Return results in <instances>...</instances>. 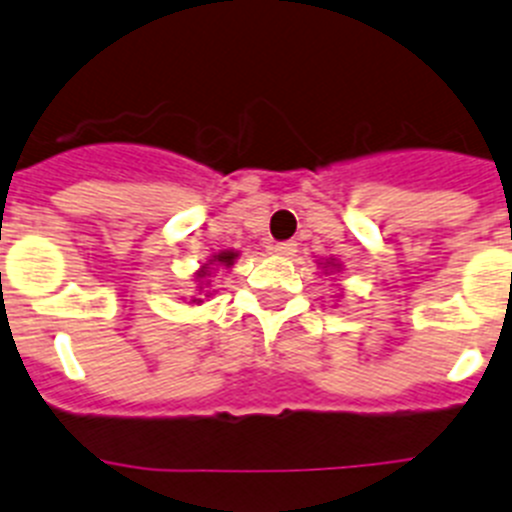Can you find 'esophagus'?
<instances>
[{
    "mask_svg": "<svg viewBox=\"0 0 512 512\" xmlns=\"http://www.w3.org/2000/svg\"><path fill=\"white\" fill-rule=\"evenodd\" d=\"M274 253H277V256H284V259H289V256H295L297 253V243L279 241L277 246H274Z\"/></svg>",
    "mask_w": 512,
    "mask_h": 512,
    "instance_id": "1",
    "label": "esophagus"
}]
</instances>
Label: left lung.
Listing matches in <instances>:
<instances>
[{
	"instance_id": "left-lung-1",
	"label": "left lung",
	"mask_w": 512,
	"mask_h": 512,
	"mask_svg": "<svg viewBox=\"0 0 512 512\" xmlns=\"http://www.w3.org/2000/svg\"><path fill=\"white\" fill-rule=\"evenodd\" d=\"M323 269H325V274H328V271H341V264H338L336 259H325V264H323Z\"/></svg>"
}]
</instances>
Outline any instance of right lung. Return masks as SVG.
<instances>
[{
  "label": "right lung",
  "mask_w": 512,
  "mask_h": 512,
  "mask_svg": "<svg viewBox=\"0 0 512 512\" xmlns=\"http://www.w3.org/2000/svg\"><path fill=\"white\" fill-rule=\"evenodd\" d=\"M235 259H238V251H220V253H215V256H210V259H207V264H202L200 266V271H197V274H194V279H197V284H200V292L202 289L207 287V279L212 277V271L217 269V266H225V269H230V266L235 264ZM192 302H197V305H200L202 300H197V297H194Z\"/></svg>",
  "instance_id": "obj_1"
}]
</instances>
